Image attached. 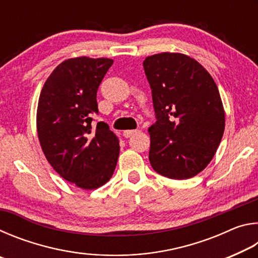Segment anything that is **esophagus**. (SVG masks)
Instances as JSON below:
<instances>
[{"mask_svg":"<svg viewBox=\"0 0 258 258\" xmlns=\"http://www.w3.org/2000/svg\"><path fill=\"white\" fill-rule=\"evenodd\" d=\"M139 131L138 130H126V131H124L123 132V135L125 138H130V137H132L133 134H135V133H138Z\"/></svg>","mask_w":258,"mask_h":258,"instance_id":"esophagus-1","label":"esophagus"}]
</instances>
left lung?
<instances>
[{
  "instance_id": "left-lung-1",
  "label": "left lung",
  "mask_w": 258,
  "mask_h": 258,
  "mask_svg": "<svg viewBox=\"0 0 258 258\" xmlns=\"http://www.w3.org/2000/svg\"><path fill=\"white\" fill-rule=\"evenodd\" d=\"M143 68L157 119L148 130L152 168L173 180L194 177L211 163L224 133L215 82L197 60L182 53L147 56Z\"/></svg>"
}]
</instances>
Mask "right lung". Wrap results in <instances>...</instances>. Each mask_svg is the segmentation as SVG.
I'll use <instances>...</instances> for the list:
<instances>
[{"label": "right lung", "instance_id": "right-lung-1", "mask_svg": "<svg viewBox=\"0 0 258 258\" xmlns=\"http://www.w3.org/2000/svg\"><path fill=\"white\" fill-rule=\"evenodd\" d=\"M113 60L78 56L64 60L43 85L36 125L42 150L54 171L85 190L107 183L115 171L119 141L109 126L92 128L97 92Z\"/></svg>", "mask_w": 258, "mask_h": 258}]
</instances>
